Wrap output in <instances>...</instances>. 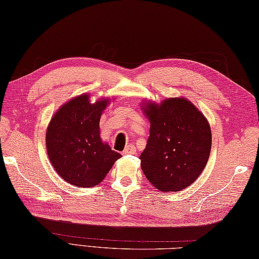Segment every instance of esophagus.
<instances>
[{
	"label": "esophagus",
	"mask_w": 259,
	"mask_h": 259,
	"mask_svg": "<svg viewBox=\"0 0 259 259\" xmlns=\"http://www.w3.org/2000/svg\"><path fill=\"white\" fill-rule=\"evenodd\" d=\"M123 153H124V155H135V153H136V147L134 145H129L124 149Z\"/></svg>",
	"instance_id": "esophagus-1"
}]
</instances>
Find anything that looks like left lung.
I'll list each match as a JSON object with an SVG mask.
<instances>
[{
    "label": "left lung",
    "instance_id": "left-lung-1",
    "mask_svg": "<svg viewBox=\"0 0 259 259\" xmlns=\"http://www.w3.org/2000/svg\"><path fill=\"white\" fill-rule=\"evenodd\" d=\"M150 122L149 138L139 159L152 186L163 192L190 186L205 169L211 149V129L205 115L188 99L168 98L142 102Z\"/></svg>",
    "mask_w": 259,
    "mask_h": 259
}]
</instances>
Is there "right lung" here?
I'll list each match as a JSON object with an SVG mask.
<instances>
[{"label": "right lung", "mask_w": 259, "mask_h": 259, "mask_svg": "<svg viewBox=\"0 0 259 259\" xmlns=\"http://www.w3.org/2000/svg\"><path fill=\"white\" fill-rule=\"evenodd\" d=\"M110 100L90 102L89 93L62 104L49 122L46 145L52 167L68 184L95 187L121 157L100 137V118Z\"/></svg>", "instance_id": "add662e5"}]
</instances>
